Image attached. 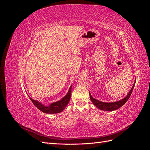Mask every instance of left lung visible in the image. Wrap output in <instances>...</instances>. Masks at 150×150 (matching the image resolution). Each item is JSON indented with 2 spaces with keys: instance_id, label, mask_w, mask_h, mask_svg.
<instances>
[{
  "instance_id": "8db88e82",
  "label": "left lung",
  "mask_w": 150,
  "mask_h": 150,
  "mask_svg": "<svg viewBox=\"0 0 150 150\" xmlns=\"http://www.w3.org/2000/svg\"><path fill=\"white\" fill-rule=\"evenodd\" d=\"M134 84H135V82L132 88H131V90L129 91L128 94L127 95V96L125 98L121 99V100H120L118 101L112 102V103L102 102V101L97 100V99L93 98L91 95V94H89L90 99H91V101L93 103L94 105L96 106L98 108H99V110H103V111H114V110H117V109L121 107L122 105H124V104L126 103V102L128 100V99L129 98L131 94V93H132L133 90Z\"/></svg>"
}]
</instances>
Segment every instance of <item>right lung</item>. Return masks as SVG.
<instances>
[{"label":"right lung","instance_id":"right-lung-1","mask_svg":"<svg viewBox=\"0 0 150 150\" xmlns=\"http://www.w3.org/2000/svg\"><path fill=\"white\" fill-rule=\"evenodd\" d=\"M71 86H71V87L69 88V91H68V93L64 98H62L61 100L57 102L51 103L48 106L43 105L42 103H40L38 101L34 100V99H32L30 97L29 98L34 105L37 107L39 110H40L44 113H47V114H56V113H59L64 110V109L66 107L67 104L69 103L70 101L71 95Z\"/></svg>","mask_w":150,"mask_h":150}]
</instances>
